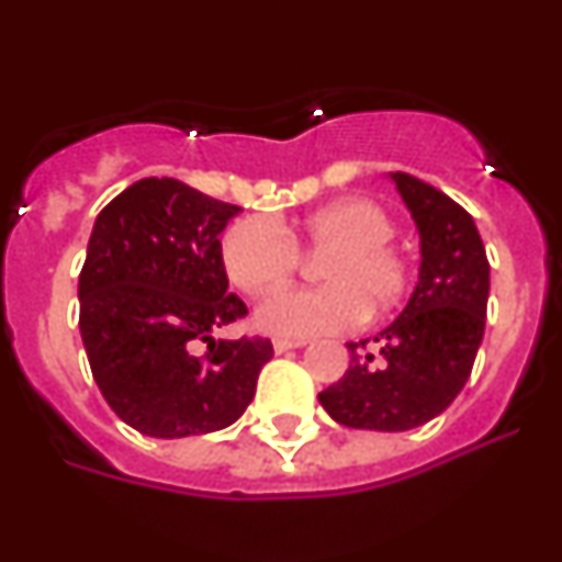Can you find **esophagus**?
<instances>
[{"label":"esophagus","instance_id":"esophagus-1","mask_svg":"<svg viewBox=\"0 0 562 562\" xmlns=\"http://www.w3.org/2000/svg\"><path fill=\"white\" fill-rule=\"evenodd\" d=\"M272 346H276V351L281 355V351L301 349V346H306V340H297V337H276V340H272Z\"/></svg>","mask_w":562,"mask_h":562}]
</instances>
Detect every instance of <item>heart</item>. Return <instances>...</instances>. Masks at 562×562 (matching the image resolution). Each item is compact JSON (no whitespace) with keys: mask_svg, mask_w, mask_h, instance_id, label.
I'll list each match as a JSON object with an SVG mask.
<instances>
[{"mask_svg":"<svg viewBox=\"0 0 562 562\" xmlns=\"http://www.w3.org/2000/svg\"><path fill=\"white\" fill-rule=\"evenodd\" d=\"M396 222L371 200H337L292 225L265 216L233 222L222 236V265L236 290L270 295L292 281L301 250L319 256L312 290L278 292L258 306L256 321L272 335L315 337L385 317L408 297L414 267L391 245Z\"/></svg>","mask_w":562,"mask_h":562,"instance_id":"obj_1","label":"heart"}]
</instances>
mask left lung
<instances>
[{"mask_svg":"<svg viewBox=\"0 0 562 562\" xmlns=\"http://www.w3.org/2000/svg\"><path fill=\"white\" fill-rule=\"evenodd\" d=\"M422 236L419 284L389 329L349 342L351 366L317 394L329 416L357 430L419 428L464 389L486 321L490 261L473 216L428 182L391 173Z\"/></svg>","mask_w":562,"mask_h":562,"instance_id":"left-lung-1","label":"left lung"}]
</instances>
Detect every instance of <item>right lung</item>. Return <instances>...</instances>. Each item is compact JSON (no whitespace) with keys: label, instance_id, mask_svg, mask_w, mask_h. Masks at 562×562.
<instances>
[{"label":"right lung","instance_id":"right-lung-1","mask_svg":"<svg viewBox=\"0 0 562 562\" xmlns=\"http://www.w3.org/2000/svg\"><path fill=\"white\" fill-rule=\"evenodd\" d=\"M238 211L180 180L148 177L98 213L78 278V326L103 400L140 434L227 428L272 357L267 337H211L247 315L227 292L220 241Z\"/></svg>","mask_w":562,"mask_h":562}]
</instances>
